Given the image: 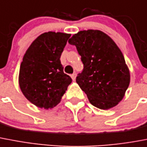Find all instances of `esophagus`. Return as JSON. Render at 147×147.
<instances>
[{"mask_svg": "<svg viewBox=\"0 0 147 147\" xmlns=\"http://www.w3.org/2000/svg\"><path fill=\"white\" fill-rule=\"evenodd\" d=\"M76 77H77V74H76V73H74V74H71V78H72V80L74 81L76 80Z\"/></svg>", "mask_w": 147, "mask_h": 147, "instance_id": "esophagus-1", "label": "esophagus"}]
</instances>
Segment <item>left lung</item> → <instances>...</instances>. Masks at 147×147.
<instances>
[{"label": "left lung", "instance_id": "1", "mask_svg": "<svg viewBox=\"0 0 147 147\" xmlns=\"http://www.w3.org/2000/svg\"><path fill=\"white\" fill-rule=\"evenodd\" d=\"M81 56L83 70L76 81L90 102L100 109L115 106L130 83L124 55L108 35L99 30H83L68 41Z\"/></svg>", "mask_w": 147, "mask_h": 147}]
</instances>
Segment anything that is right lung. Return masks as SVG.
Listing matches in <instances>:
<instances>
[{
  "mask_svg": "<svg viewBox=\"0 0 147 147\" xmlns=\"http://www.w3.org/2000/svg\"><path fill=\"white\" fill-rule=\"evenodd\" d=\"M70 34L48 32L31 44L21 63L19 83L26 98L45 109L57 105L72 79L64 73L61 55Z\"/></svg>",
  "mask_w": 147,
  "mask_h": 147,
  "instance_id": "1",
  "label": "right lung"
}]
</instances>
